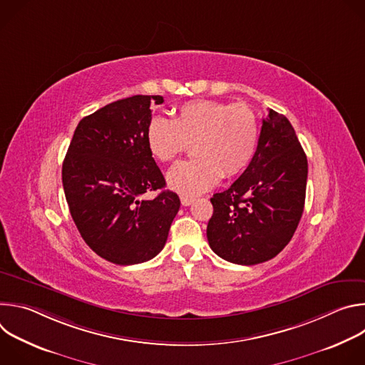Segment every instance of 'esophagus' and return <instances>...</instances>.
<instances>
[{"instance_id": "34e87169", "label": "esophagus", "mask_w": 365, "mask_h": 365, "mask_svg": "<svg viewBox=\"0 0 365 365\" xmlns=\"http://www.w3.org/2000/svg\"><path fill=\"white\" fill-rule=\"evenodd\" d=\"M180 202L183 206H189L195 202V197H189V196H180Z\"/></svg>"}]
</instances>
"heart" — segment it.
I'll use <instances>...</instances> for the list:
<instances>
[{
    "instance_id": "1",
    "label": "heart",
    "mask_w": 365,
    "mask_h": 365,
    "mask_svg": "<svg viewBox=\"0 0 365 365\" xmlns=\"http://www.w3.org/2000/svg\"><path fill=\"white\" fill-rule=\"evenodd\" d=\"M258 121L242 103L193 101L182 106L175 120L154 117L145 131L150 154L168 163L195 144L196 159L180 162L168 173V185L182 196H197L222 176L242 173L257 151Z\"/></svg>"
}]
</instances>
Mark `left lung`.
<instances>
[{"instance_id":"obj_1","label":"left lung","mask_w":365,"mask_h":365,"mask_svg":"<svg viewBox=\"0 0 365 365\" xmlns=\"http://www.w3.org/2000/svg\"><path fill=\"white\" fill-rule=\"evenodd\" d=\"M307 159L290 121L269 110L254 159L224 192L211 197L210 247L241 266L264 263L292 240L303 214Z\"/></svg>"}]
</instances>
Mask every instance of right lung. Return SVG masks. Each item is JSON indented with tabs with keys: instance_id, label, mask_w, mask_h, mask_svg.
<instances>
[{
	"instance_id": "add662e5",
	"label": "right lung",
	"mask_w": 365,
	"mask_h": 365,
	"mask_svg": "<svg viewBox=\"0 0 365 365\" xmlns=\"http://www.w3.org/2000/svg\"><path fill=\"white\" fill-rule=\"evenodd\" d=\"M160 95H134L82 118L62 166L65 196L83 241L99 257L120 266L158 255L180 207L166 186L145 141L151 107Z\"/></svg>"
}]
</instances>
